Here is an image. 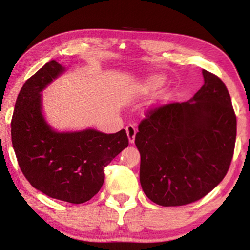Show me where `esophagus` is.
<instances>
[{"mask_svg": "<svg viewBox=\"0 0 250 250\" xmlns=\"http://www.w3.org/2000/svg\"><path fill=\"white\" fill-rule=\"evenodd\" d=\"M125 130H126V134H128V138H129L130 143H133L134 142V138H135V133H137V128H135L133 125H129L125 128Z\"/></svg>", "mask_w": 250, "mask_h": 250, "instance_id": "obj_1", "label": "esophagus"}]
</instances>
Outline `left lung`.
Here are the masks:
<instances>
[{"label":"left lung","mask_w":250,"mask_h":250,"mask_svg":"<svg viewBox=\"0 0 250 250\" xmlns=\"http://www.w3.org/2000/svg\"><path fill=\"white\" fill-rule=\"evenodd\" d=\"M203 77L191 100L151 107L138 126L140 183L158 205L201 200L229 168L237 130L229 92L216 75L203 69Z\"/></svg>","instance_id":"8db88e82"}]
</instances>
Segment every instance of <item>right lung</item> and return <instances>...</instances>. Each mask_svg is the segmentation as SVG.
Returning <instances> with one entry per match:
<instances>
[{"mask_svg": "<svg viewBox=\"0 0 250 250\" xmlns=\"http://www.w3.org/2000/svg\"><path fill=\"white\" fill-rule=\"evenodd\" d=\"M64 67L50 61L25 82L11 122L12 143L21 171L33 188L56 200L82 204L99 192L104 168L129 146L125 130L56 132L42 115L41 91Z\"/></svg>", "mask_w": 250, "mask_h": 250, "instance_id": "obj_1", "label": "right lung"}]
</instances>
